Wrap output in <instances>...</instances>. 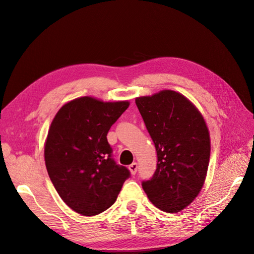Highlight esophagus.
<instances>
[{"label":"esophagus","mask_w":254,"mask_h":254,"mask_svg":"<svg viewBox=\"0 0 254 254\" xmlns=\"http://www.w3.org/2000/svg\"><path fill=\"white\" fill-rule=\"evenodd\" d=\"M137 168H138L137 163H133V164H131L130 166H128V169H130V171H131V174H132V175H135V174H136Z\"/></svg>","instance_id":"esophagus-1"}]
</instances>
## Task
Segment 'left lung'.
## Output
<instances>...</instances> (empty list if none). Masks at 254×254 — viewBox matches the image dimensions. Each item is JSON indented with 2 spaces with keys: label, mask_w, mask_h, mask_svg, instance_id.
Masks as SVG:
<instances>
[{
  "label": "left lung",
  "mask_w": 254,
  "mask_h": 254,
  "mask_svg": "<svg viewBox=\"0 0 254 254\" xmlns=\"http://www.w3.org/2000/svg\"><path fill=\"white\" fill-rule=\"evenodd\" d=\"M135 104L157 152L152 179L142 182L149 201L167 213L190 205L206 178L210 139L196 107L180 93L161 90Z\"/></svg>",
  "instance_id": "8db88e82"
}]
</instances>
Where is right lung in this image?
I'll return each mask as SVG.
<instances>
[{"mask_svg":"<svg viewBox=\"0 0 254 254\" xmlns=\"http://www.w3.org/2000/svg\"><path fill=\"white\" fill-rule=\"evenodd\" d=\"M128 105L80 97L64 105L51 123L45 145L48 175L64 203L84 216L109 208L130 177L112 158L107 139Z\"/></svg>","mask_w":254,"mask_h":254,"instance_id":"obj_1","label":"right lung"}]
</instances>
